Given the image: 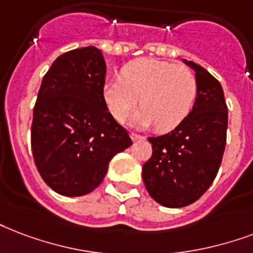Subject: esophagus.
<instances>
[{"label":"esophagus","instance_id":"34e87169","mask_svg":"<svg viewBox=\"0 0 253 253\" xmlns=\"http://www.w3.org/2000/svg\"><path fill=\"white\" fill-rule=\"evenodd\" d=\"M131 139L134 140V142H136V140H143V139H146V138H144L143 135H138V134H134V132H131Z\"/></svg>","mask_w":253,"mask_h":253}]
</instances>
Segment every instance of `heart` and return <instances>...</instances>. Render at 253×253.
<instances>
[{"label": "heart", "mask_w": 253, "mask_h": 253, "mask_svg": "<svg viewBox=\"0 0 253 253\" xmlns=\"http://www.w3.org/2000/svg\"><path fill=\"white\" fill-rule=\"evenodd\" d=\"M198 95L195 74L184 65L139 58L122 69V80H107L103 98L117 121H125L138 106L140 109L130 119L136 127H157L167 132L182 125L192 111Z\"/></svg>", "instance_id": "1"}]
</instances>
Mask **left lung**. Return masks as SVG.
Instances as JSON below:
<instances>
[{
  "label": "left lung",
  "mask_w": 253,
  "mask_h": 253,
  "mask_svg": "<svg viewBox=\"0 0 253 253\" xmlns=\"http://www.w3.org/2000/svg\"><path fill=\"white\" fill-rule=\"evenodd\" d=\"M183 61L195 71V105L175 130L148 138L152 155L142 169L150 196L169 208L186 207L210 188L223 159L228 126L219 81L198 63Z\"/></svg>",
  "instance_id": "left-lung-1"
}]
</instances>
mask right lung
<instances>
[{
	"label": "right lung",
	"instance_id": "right-lung-1",
	"mask_svg": "<svg viewBox=\"0 0 253 253\" xmlns=\"http://www.w3.org/2000/svg\"><path fill=\"white\" fill-rule=\"evenodd\" d=\"M105 77L102 51L87 46L59 55L42 80L33 111V158L46 184L63 196L95 190L110 161L132 144L107 109Z\"/></svg>",
	"mask_w": 253,
	"mask_h": 253
}]
</instances>
